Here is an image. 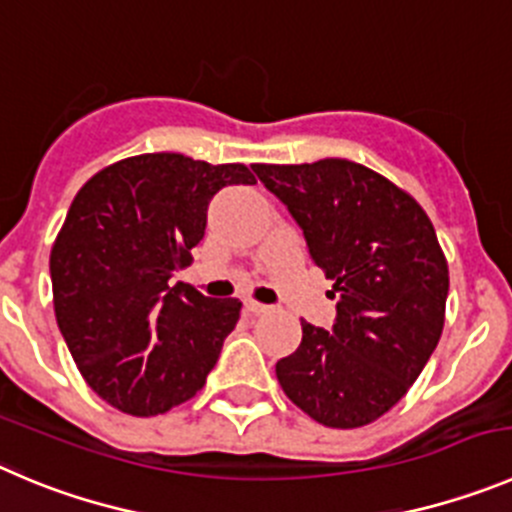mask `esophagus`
I'll use <instances>...</instances> for the list:
<instances>
[{"mask_svg":"<svg viewBox=\"0 0 512 512\" xmlns=\"http://www.w3.org/2000/svg\"><path fill=\"white\" fill-rule=\"evenodd\" d=\"M245 308L250 310V313H267V310H270V305H265V303H257V300H252V298H247L245 300Z\"/></svg>","mask_w":512,"mask_h":512,"instance_id":"34e87169","label":"esophagus"}]
</instances>
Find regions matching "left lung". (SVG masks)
<instances>
[{
	"label": "left lung",
	"mask_w": 512,
	"mask_h": 512,
	"mask_svg": "<svg viewBox=\"0 0 512 512\" xmlns=\"http://www.w3.org/2000/svg\"><path fill=\"white\" fill-rule=\"evenodd\" d=\"M252 169L300 224L338 300L331 331L300 321L303 341L275 364L280 386L326 427L376 422L442 336L450 270L432 222L417 199L356 161Z\"/></svg>",
	"instance_id": "1"
}]
</instances>
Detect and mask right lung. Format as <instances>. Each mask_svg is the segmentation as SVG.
I'll return each mask as SVG.
<instances>
[{
	"mask_svg": "<svg viewBox=\"0 0 512 512\" xmlns=\"http://www.w3.org/2000/svg\"><path fill=\"white\" fill-rule=\"evenodd\" d=\"M229 184L255 176L245 164L141 154L105 166L70 204L50 252L55 318L83 379L118 412L156 417L189 401L240 321L237 298L171 285Z\"/></svg>",
	"mask_w": 512,
	"mask_h": 512,
	"instance_id": "obj_1",
	"label": "right lung"
}]
</instances>
